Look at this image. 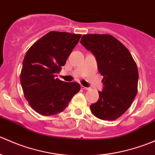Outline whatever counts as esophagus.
<instances>
[{
    "label": "esophagus",
    "instance_id": "esophagus-1",
    "mask_svg": "<svg viewBox=\"0 0 155 155\" xmlns=\"http://www.w3.org/2000/svg\"><path fill=\"white\" fill-rule=\"evenodd\" d=\"M81 88L83 89V90H88L89 87H85L83 86V85H81Z\"/></svg>",
    "mask_w": 155,
    "mask_h": 155
}]
</instances>
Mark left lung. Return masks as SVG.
Wrapping results in <instances>:
<instances>
[{
  "label": "left lung",
  "instance_id": "1",
  "mask_svg": "<svg viewBox=\"0 0 155 155\" xmlns=\"http://www.w3.org/2000/svg\"><path fill=\"white\" fill-rule=\"evenodd\" d=\"M80 43L96 58L104 76L99 99L90 106L100 119L113 121L130 107L137 94L139 73L129 50L109 34H85Z\"/></svg>",
  "mask_w": 155,
  "mask_h": 155
}]
</instances>
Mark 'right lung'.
Returning a JSON list of instances; mask_svg holds the SVG:
<instances>
[{"instance_id": "right-lung-1", "label": "right lung", "mask_w": 155, "mask_h": 155, "mask_svg": "<svg viewBox=\"0 0 155 155\" xmlns=\"http://www.w3.org/2000/svg\"><path fill=\"white\" fill-rule=\"evenodd\" d=\"M81 34L50 31L34 43L22 63L20 81L31 107L46 116L60 113L80 90L77 82L57 79Z\"/></svg>"}]
</instances>
